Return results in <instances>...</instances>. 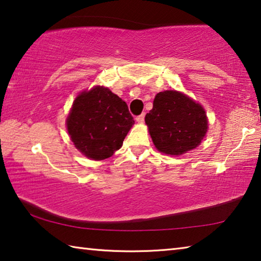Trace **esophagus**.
Instances as JSON below:
<instances>
[{
	"instance_id": "esophagus-1",
	"label": "esophagus",
	"mask_w": 261,
	"mask_h": 261,
	"mask_svg": "<svg viewBox=\"0 0 261 261\" xmlns=\"http://www.w3.org/2000/svg\"><path fill=\"white\" fill-rule=\"evenodd\" d=\"M144 120H145V114H141V115H139V116L136 117V121L138 123H143Z\"/></svg>"
}]
</instances>
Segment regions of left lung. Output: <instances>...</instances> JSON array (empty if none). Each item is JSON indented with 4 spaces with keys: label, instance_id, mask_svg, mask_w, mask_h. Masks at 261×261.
<instances>
[{
    "label": "left lung",
    "instance_id": "left-lung-1",
    "mask_svg": "<svg viewBox=\"0 0 261 261\" xmlns=\"http://www.w3.org/2000/svg\"><path fill=\"white\" fill-rule=\"evenodd\" d=\"M145 122L158 151L168 155H182L196 148L208 129L201 105L177 91L158 93Z\"/></svg>",
    "mask_w": 261,
    "mask_h": 261
}]
</instances>
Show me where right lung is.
Listing matches in <instances>:
<instances>
[{
    "label": "right lung",
    "mask_w": 261,
    "mask_h": 261,
    "mask_svg": "<svg viewBox=\"0 0 261 261\" xmlns=\"http://www.w3.org/2000/svg\"><path fill=\"white\" fill-rule=\"evenodd\" d=\"M134 124L127 105L103 86L82 92L67 117V129L74 146L96 161L110 158L120 149Z\"/></svg>",
    "instance_id": "1"
}]
</instances>
